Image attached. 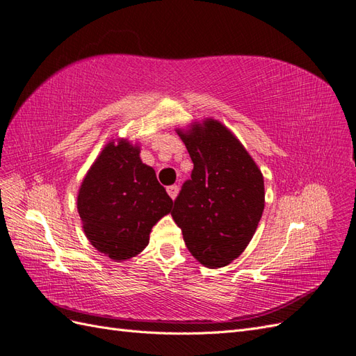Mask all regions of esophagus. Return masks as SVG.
<instances>
[{
	"label": "esophagus",
	"instance_id": "34e87169",
	"mask_svg": "<svg viewBox=\"0 0 356 356\" xmlns=\"http://www.w3.org/2000/svg\"><path fill=\"white\" fill-rule=\"evenodd\" d=\"M167 193H168V195L175 200L176 197H177V194H179V186L177 185H171V186H168L167 188Z\"/></svg>",
	"mask_w": 356,
	"mask_h": 356
}]
</instances>
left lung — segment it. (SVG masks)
Masks as SVG:
<instances>
[{"instance_id":"1","label":"left lung","mask_w":356,"mask_h":356,"mask_svg":"<svg viewBox=\"0 0 356 356\" xmlns=\"http://www.w3.org/2000/svg\"><path fill=\"white\" fill-rule=\"evenodd\" d=\"M179 135L194 168L171 216L191 254L207 268H222L256 233L265 209L261 171L239 140L212 118Z\"/></svg>"}]
</instances>
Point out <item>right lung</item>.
<instances>
[{
  "label": "right lung",
  "mask_w": 356,
  "mask_h": 356,
  "mask_svg": "<svg viewBox=\"0 0 356 356\" xmlns=\"http://www.w3.org/2000/svg\"><path fill=\"white\" fill-rule=\"evenodd\" d=\"M171 206L156 172L141 162L140 149L123 140L106 144L78 194L87 239L113 260H127L147 247L152 227Z\"/></svg>",
  "instance_id": "right-lung-1"
}]
</instances>
